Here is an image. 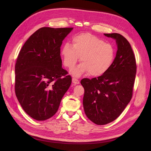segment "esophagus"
I'll use <instances>...</instances> for the list:
<instances>
[{
  "label": "esophagus",
  "instance_id": "1",
  "mask_svg": "<svg viewBox=\"0 0 151 151\" xmlns=\"http://www.w3.org/2000/svg\"><path fill=\"white\" fill-rule=\"evenodd\" d=\"M72 83H74V84H79V81L77 79L76 77H73L72 78Z\"/></svg>",
  "mask_w": 151,
  "mask_h": 151
}]
</instances>
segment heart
<instances>
[{"label":"heart","instance_id":"heart-1","mask_svg":"<svg viewBox=\"0 0 151 151\" xmlns=\"http://www.w3.org/2000/svg\"><path fill=\"white\" fill-rule=\"evenodd\" d=\"M72 46L66 43L63 47L61 55L64 65L72 68L79 60L83 62L72 70V74L79 77L89 72L92 76L105 74L115 58V50L110 43L90 33H81L72 39Z\"/></svg>","mask_w":151,"mask_h":151}]
</instances>
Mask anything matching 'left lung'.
Masks as SVG:
<instances>
[{
    "instance_id": "8db88e82",
    "label": "left lung",
    "mask_w": 151,
    "mask_h": 151,
    "mask_svg": "<svg viewBox=\"0 0 151 151\" xmlns=\"http://www.w3.org/2000/svg\"><path fill=\"white\" fill-rule=\"evenodd\" d=\"M116 40L118 50L110 68L101 76L83 79L84 109L96 125H106L119 116L132 98L137 65L128 40L118 33L104 34Z\"/></svg>"
}]
</instances>
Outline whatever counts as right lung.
Here are the masks:
<instances>
[{
    "instance_id": "1",
    "label": "right lung",
    "mask_w": 151,
    "mask_h": 151,
    "mask_svg": "<svg viewBox=\"0 0 151 151\" xmlns=\"http://www.w3.org/2000/svg\"><path fill=\"white\" fill-rule=\"evenodd\" d=\"M72 29L40 28L18 55L15 93L24 111L35 120L43 121L53 116L71 84V76L62 67L60 47Z\"/></svg>"
}]
</instances>
